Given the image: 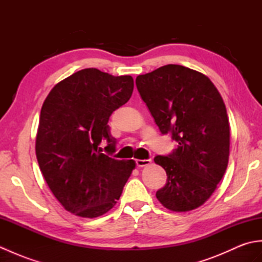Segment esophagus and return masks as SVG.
<instances>
[{
    "label": "esophagus",
    "instance_id": "1",
    "mask_svg": "<svg viewBox=\"0 0 262 262\" xmlns=\"http://www.w3.org/2000/svg\"><path fill=\"white\" fill-rule=\"evenodd\" d=\"M151 163V160H136V165L143 168V166H146Z\"/></svg>",
    "mask_w": 262,
    "mask_h": 262
}]
</instances>
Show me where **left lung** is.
<instances>
[{"label":"left lung","instance_id":"left-lung-1","mask_svg":"<svg viewBox=\"0 0 262 262\" xmlns=\"http://www.w3.org/2000/svg\"><path fill=\"white\" fill-rule=\"evenodd\" d=\"M141 98L162 134L178 145L154 158L168 179L157 198L183 213L204 205L223 178L230 157V122L225 103L207 76L169 64L136 77Z\"/></svg>","mask_w":262,"mask_h":262}]
</instances>
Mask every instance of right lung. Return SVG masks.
<instances>
[{"instance_id": "obj_1", "label": "right lung", "mask_w": 262, "mask_h": 262, "mask_svg": "<svg viewBox=\"0 0 262 262\" xmlns=\"http://www.w3.org/2000/svg\"><path fill=\"white\" fill-rule=\"evenodd\" d=\"M130 75L84 69L58 82L42 103L36 136L41 173L63 207L80 217L107 213L121 196L135 161L115 160L108 120L132 97Z\"/></svg>"}]
</instances>
